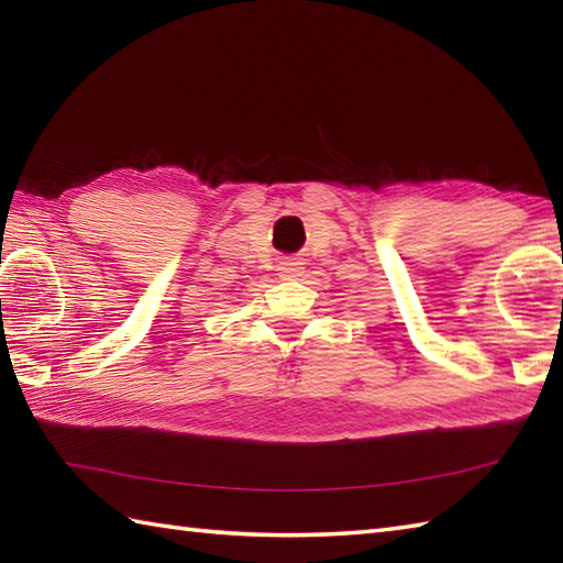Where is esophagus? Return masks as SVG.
<instances>
[{
    "instance_id": "esophagus-1",
    "label": "esophagus",
    "mask_w": 563,
    "mask_h": 563,
    "mask_svg": "<svg viewBox=\"0 0 563 563\" xmlns=\"http://www.w3.org/2000/svg\"><path fill=\"white\" fill-rule=\"evenodd\" d=\"M278 271L283 278H295V275H300V271H302V261L300 258H283Z\"/></svg>"
}]
</instances>
